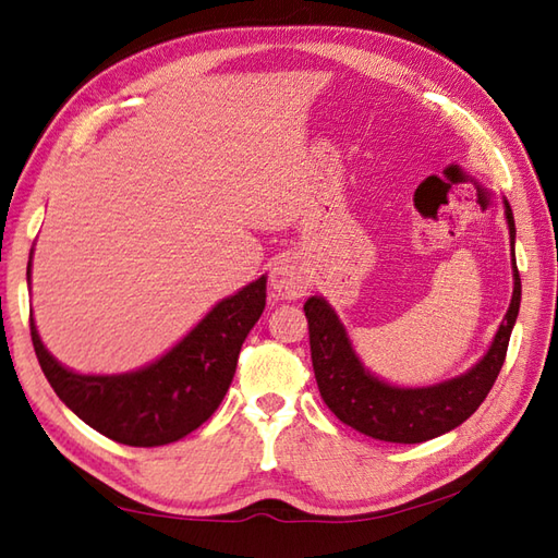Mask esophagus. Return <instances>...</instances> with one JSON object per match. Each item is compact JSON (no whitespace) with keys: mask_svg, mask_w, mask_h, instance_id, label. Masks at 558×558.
I'll use <instances>...</instances> for the list:
<instances>
[{"mask_svg":"<svg viewBox=\"0 0 558 558\" xmlns=\"http://www.w3.org/2000/svg\"><path fill=\"white\" fill-rule=\"evenodd\" d=\"M312 286V276L298 256H280L270 270V288L280 300H300Z\"/></svg>","mask_w":558,"mask_h":558,"instance_id":"obj_1","label":"esophagus"}]
</instances>
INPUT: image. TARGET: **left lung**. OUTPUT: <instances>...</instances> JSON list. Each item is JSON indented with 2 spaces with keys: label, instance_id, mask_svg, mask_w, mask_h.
I'll use <instances>...</instances> for the list:
<instances>
[{
  "label": "left lung",
  "instance_id": "1",
  "mask_svg": "<svg viewBox=\"0 0 558 558\" xmlns=\"http://www.w3.org/2000/svg\"><path fill=\"white\" fill-rule=\"evenodd\" d=\"M506 222L513 248L515 220L508 201ZM511 260L513 298L499 330H496L492 348L472 369L436 386L400 388L376 378L369 369H364L333 306L324 298L306 300L304 314L310 322L314 376L330 412L352 429L390 444L429 441V438L441 436L465 422L482 405L496 376H499L518 318L520 272L515 266V254Z\"/></svg>",
  "mask_w": 558,
  "mask_h": 558
}]
</instances>
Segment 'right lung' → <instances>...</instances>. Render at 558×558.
<instances>
[{
  "mask_svg": "<svg viewBox=\"0 0 558 558\" xmlns=\"http://www.w3.org/2000/svg\"><path fill=\"white\" fill-rule=\"evenodd\" d=\"M31 286V260H28ZM266 306V276L225 298L160 360L126 374H76L45 350L31 318L43 374L64 405L117 444L153 448L180 441L218 410L242 342Z\"/></svg>",
  "mask_w": 558,
  "mask_h": 558,
  "instance_id": "obj_1",
  "label": "right lung"
}]
</instances>
